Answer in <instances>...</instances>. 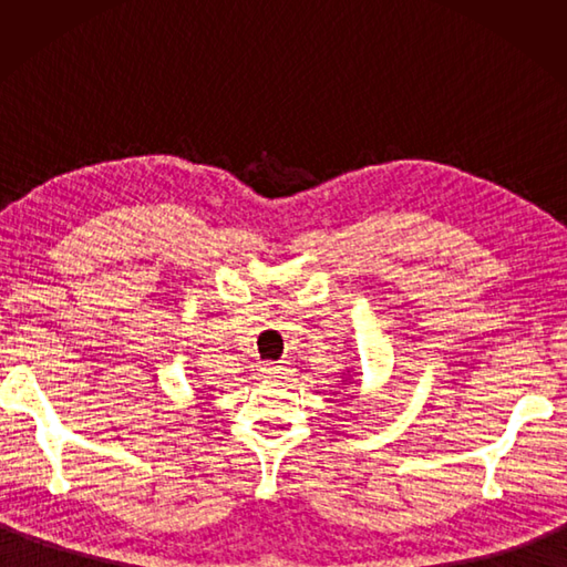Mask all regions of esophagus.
<instances>
[{"mask_svg":"<svg viewBox=\"0 0 567 567\" xmlns=\"http://www.w3.org/2000/svg\"><path fill=\"white\" fill-rule=\"evenodd\" d=\"M262 375L265 378H282V375H287V368L285 365H275V363H265L262 365Z\"/></svg>","mask_w":567,"mask_h":567,"instance_id":"34e87169","label":"esophagus"}]
</instances>
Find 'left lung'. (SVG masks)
<instances>
[{"instance_id": "1", "label": "left lung", "mask_w": 567, "mask_h": 567, "mask_svg": "<svg viewBox=\"0 0 567 567\" xmlns=\"http://www.w3.org/2000/svg\"><path fill=\"white\" fill-rule=\"evenodd\" d=\"M353 375H358V372H353V370H343L341 372V388H346V384H351V380H353Z\"/></svg>"}]
</instances>
